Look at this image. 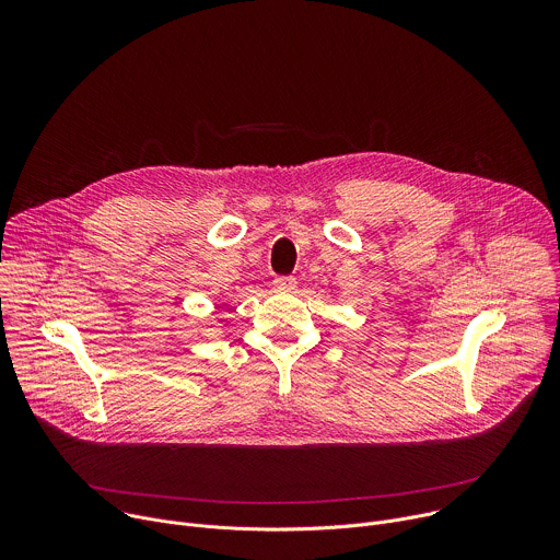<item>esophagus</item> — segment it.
<instances>
[{
  "label": "esophagus",
  "mask_w": 560,
  "mask_h": 560,
  "mask_svg": "<svg viewBox=\"0 0 560 560\" xmlns=\"http://www.w3.org/2000/svg\"><path fill=\"white\" fill-rule=\"evenodd\" d=\"M272 285H275L277 290H285V292H290V290H294V288H296V279H294V277H290V275H279V277H275Z\"/></svg>",
  "instance_id": "obj_1"
}]
</instances>
